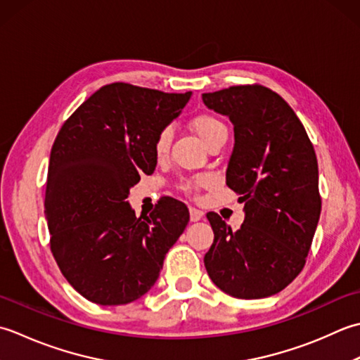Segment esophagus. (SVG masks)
Listing matches in <instances>:
<instances>
[{"label":"esophagus","instance_id":"34e87169","mask_svg":"<svg viewBox=\"0 0 360 360\" xmlns=\"http://www.w3.org/2000/svg\"><path fill=\"white\" fill-rule=\"evenodd\" d=\"M202 217H203V211L195 210V208H189V219H191V222L200 221Z\"/></svg>","mask_w":360,"mask_h":360}]
</instances>
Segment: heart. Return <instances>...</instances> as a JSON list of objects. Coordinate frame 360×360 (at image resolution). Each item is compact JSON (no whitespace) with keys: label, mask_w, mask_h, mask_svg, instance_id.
Listing matches in <instances>:
<instances>
[{"label":"heart","mask_w":360,"mask_h":360,"mask_svg":"<svg viewBox=\"0 0 360 360\" xmlns=\"http://www.w3.org/2000/svg\"><path fill=\"white\" fill-rule=\"evenodd\" d=\"M189 126L195 131V135L202 139L207 148H210V146H212L217 141H224V139L226 141V138H229V127H226V124L221 118H217V116L211 113L195 115L194 118L189 121ZM171 139H172V131L169 127L161 129L157 134L155 139H153V153H155V157L158 160L166 158L167 152H169V148H171ZM207 181L208 180L205 177L185 180L181 185V189L188 194H195V191L200 186L207 185Z\"/></svg>","instance_id":"1"}]
</instances>
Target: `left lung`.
<instances>
[{
	"label": "left lung",
	"mask_w": 360,
	"mask_h": 360,
	"mask_svg": "<svg viewBox=\"0 0 360 360\" xmlns=\"http://www.w3.org/2000/svg\"><path fill=\"white\" fill-rule=\"evenodd\" d=\"M202 99L233 122L226 185L245 202V221L236 231L216 212L207 214L214 240L205 269L231 297L275 295L303 270L319 224L314 146L292 107L267 86L233 85Z\"/></svg>",
	"instance_id": "obj_1"
}]
</instances>
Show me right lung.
Segmentation results:
<instances>
[{"label": "right lung", "mask_w": 360, "mask_h": 360, "mask_svg": "<svg viewBox=\"0 0 360 360\" xmlns=\"http://www.w3.org/2000/svg\"><path fill=\"white\" fill-rule=\"evenodd\" d=\"M189 96L115 82L93 93L58 130L45 194L49 245L88 302L115 306L143 297L186 229L189 211L180 200L167 197L136 217L126 199L143 174L155 171L153 139Z\"/></svg>", "instance_id": "add662e5"}]
</instances>
